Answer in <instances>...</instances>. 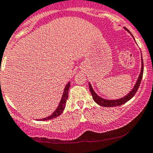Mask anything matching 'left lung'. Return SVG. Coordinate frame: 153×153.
Returning a JSON list of instances; mask_svg holds the SVG:
<instances>
[{
  "label": "left lung",
  "mask_w": 153,
  "mask_h": 153,
  "mask_svg": "<svg viewBox=\"0 0 153 153\" xmlns=\"http://www.w3.org/2000/svg\"><path fill=\"white\" fill-rule=\"evenodd\" d=\"M126 30L130 33L126 27H125ZM133 37V36H132ZM142 60V65H141V71H140V74L139 77H138L137 81L136 84H135L134 87L133 88V89L128 93L126 96H125L124 97H122L120 99H117V100H106L102 98V97H99V96L97 95L94 91L93 90L92 87H91V84L88 83V85H89V90L91 91V94L92 95L93 97V100L97 103L98 105L100 106H102V107H116V106H120L122 104H124L125 103H126L127 101H128L129 100H131L132 97L134 96V94H136L138 88L140 86V84L141 82V79H142V77H143V59H141Z\"/></svg>",
  "instance_id": "obj_1"
}]
</instances>
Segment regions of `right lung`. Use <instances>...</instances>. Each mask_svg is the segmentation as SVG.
I'll return each instance as SVG.
<instances>
[{"label":"right lung","instance_id":"1","mask_svg":"<svg viewBox=\"0 0 153 153\" xmlns=\"http://www.w3.org/2000/svg\"><path fill=\"white\" fill-rule=\"evenodd\" d=\"M70 86H71V82H69L68 84H67L66 86H65V90H64V92H63V95H62V99H61V101L60 103H59V107H57V109L54 111V113H52L51 116H48V117L46 118H44V119H40V121H45V120H49V119H54V118L57 117V116H60V115L62 114L63 110H65V104H66V101L68 98V91H69Z\"/></svg>","mask_w":153,"mask_h":153}]
</instances>
